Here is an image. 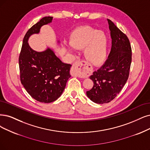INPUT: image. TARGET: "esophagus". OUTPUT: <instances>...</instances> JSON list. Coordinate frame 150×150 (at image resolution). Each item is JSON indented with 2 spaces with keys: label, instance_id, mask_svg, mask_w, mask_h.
Returning <instances> with one entry per match:
<instances>
[{
  "label": "esophagus",
  "instance_id": "34e87169",
  "mask_svg": "<svg viewBox=\"0 0 150 150\" xmlns=\"http://www.w3.org/2000/svg\"><path fill=\"white\" fill-rule=\"evenodd\" d=\"M87 64L84 61H76L72 67L71 75L74 76H79L80 72L85 74H86Z\"/></svg>",
  "mask_w": 150,
  "mask_h": 150
}]
</instances>
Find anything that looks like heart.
<instances>
[{
	"label": "heart",
	"mask_w": 150,
	"mask_h": 150,
	"mask_svg": "<svg viewBox=\"0 0 150 150\" xmlns=\"http://www.w3.org/2000/svg\"><path fill=\"white\" fill-rule=\"evenodd\" d=\"M69 42L66 47L70 52L74 48L81 50L85 48L84 57L93 66L101 65L106 59L108 39L103 31L89 26H81L71 32Z\"/></svg>",
	"instance_id": "1"
}]
</instances>
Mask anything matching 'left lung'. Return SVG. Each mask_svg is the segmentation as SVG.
Wrapping results in <instances>:
<instances>
[{
  "mask_svg": "<svg viewBox=\"0 0 150 150\" xmlns=\"http://www.w3.org/2000/svg\"><path fill=\"white\" fill-rule=\"evenodd\" d=\"M112 39L108 59L90 79L93 86L86 91L87 96L97 104L108 103L114 99L126 83L132 62V49L127 36L107 19Z\"/></svg>",
  "mask_w": 150,
  "mask_h": 150,
  "instance_id": "left-lung-1",
  "label": "left lung"
}]
</instances>
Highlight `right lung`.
I'll return each mask as SVG.
<instances>
[{
    "mask_svg": "<svg viewBox=\"0 0 150 150\" xmlns=\"http://www.w3.org/2000/svg\"><path fill=\"white\" fill-rule=\"evenodd\" d=\"M52 18V16H45L27 31L19 57L21 84L33 98L44 103L57 99L71 76V65L63 63L52 49L47 47L44 51L38 52L28 44L30 37L39 34L41 28L51 23ZM60 42L57 41L58 44Z\"/></svg>",
    "mask_w": 150,
    "mask_h": 150,
    "instance_id": "1",
    "label": "right lung"
}]
</instances>
